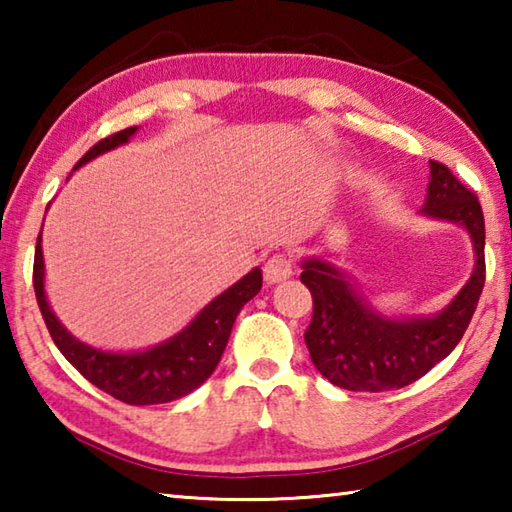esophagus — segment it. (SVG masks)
Masks as SVG:
<instances>
[{
  "instance_id": "obj_1",
  "label": "esophagus",
  "mask_w": 512,
  "mask_h": 512,
  "mask_svg": "<svg viewBox=\"0 0 512 512\" xmlns=\"http://www.w3.org/2000/svg\"><path fill=\"white\" fill-rule=\"evenodd\" d=\"M293 275V259L289 255H273L268 257V262L264 264V280L266 284H277L289 280Z\"/></svg>"
}]
</instances>
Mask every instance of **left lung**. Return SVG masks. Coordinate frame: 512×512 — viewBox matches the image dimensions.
<instances>
[{"label": "left lung", "instance_id": "1", "mask_svg": "<svg viewBox=\"0 0 512 512\" xmlns=\"http://www.w3.org/2000/svg\"><path fill=\"white\" fill-rule=\"evenodd\" d=\"M420 216L463 228L474 253L472 275L436 314H381L343 266L318 255L300 259V280L314 298L305 343L320 375L334 386L368 393L409 386L463 339L485 282L481 203L445 164L429 160L427 198Z\"/></svg>", "mask_w": 512, "mask_h": 512}]
</instances>
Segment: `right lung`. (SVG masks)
<instances>
[{
  "label": "right lung",
  "instance_id": "add662e5",
  "mask_svg": "<svg viewBox=\"0 0 512 512\" xmlns=\"http://www.w3.org/2000/svg\"><path fill=\"white\" fill-rule=\"evenodd\" d=\"M140 131V126H131L126 131L106 137L76 162V169L92 162L99 155L115 151L119 146L131 142V137ZM33 289H36L38 307L45 318L47 329L54 339L56 348L63 357L81 372V375L101 388L119 402L144 406L164 404L180 400L194 393L198 386L212 375L216 363L228 345L232 325L244 309L248 300H253L262 289V268L255 266L232 287L212 298L189 323L169 336L167 341L155 343L144 350L115 352L94 348L90 343L69 332L60 323L54 309L49 305L45 291V257H42V230L38 235L36 262H33Z\"/></svg>",
  "mask_w": 512,
  "mask_h": 512
}]
</instances>
